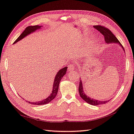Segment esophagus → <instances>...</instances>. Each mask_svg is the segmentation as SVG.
Listing matches in <instances>:
<instances>
[{"instance_id": "obj_1", "label": "esophagus", "mask_w": 134, "mask_h": 134, "mask_svg": "<svg viewBox=\"0 0 134 134\" xmlns=\"http://www.w3.org/2000/svg\"><path fill=\"white\" fill-rule=\"evenodd\" d=\"M74 70V66L72 64H70L69 65H68V70L69 71H73V70Z\"/></svg>"}]
</instances>
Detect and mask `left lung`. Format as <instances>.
<instances>
[{
	"instance_id": "1",
	"label": "left lung",
	"mask_w": 134,
	"mask_h": 134,
	"mask_svg": "<svg viewBox=\"0 0 134 134\" xmlns=\"http://www.w3.org/2000/svg\"><path fill=\"white\" fill-rule=\"evenodd\" d=\"M94 27L98 30L99 32H100L102 35L104 36V40L105 41H106L107 43H113V42H115V43H118L119 45L123 48V50L124 51V47L123 45H121L118 39L115 36L113 35L112 32L111 31L108 29V28L105 27V26H101V25H95L94 26ZM83 84L82 83V81L81 80L79 82V95H80L81 97L83 99L84 101L87 102L88 104L92 105H98L99 104H104L107 103L109 101H101L98 100H96V99L91 98L89 97V96H86V94L83 92Z\"/></svg>"
}]
</instances>
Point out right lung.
Returning <instances> with one entry per match:
<instances>
[{"label": "right lung", "instance_id": "obj_1", "mask_svg": "<svg viewBox=\"0 0 134 134\" xmlns=\"http://www.w3.org/2000/svg\"><path fill=\"white\" fill-rule=\"evenodd\" d=\"M41 27L40 26H38V25H36V26H29L26 27V29H25L22 33L20 35L18 38H17L16 40L14 41V44L16 43V42H18V41L21 40L22 38H23L25 37V36H26L27 35H29L30 33L34 32L35 30L37 29H40ZM67 67H65L64 68H63L61 70H60L57 73V74L55 78V80H54L53 82V90L52 92V93L51 94V95L48 97V98L45 99H42V101H38V102H28L29 104H33V105H44L49 103L53 99L55 98L56 96L57 95V93H58V91L59 89V83L60 82V80L62 78H63L65 73H66L67 71Z\"/></svg>", "mask_w": 134, "mask_h": 134}]
</instances>
